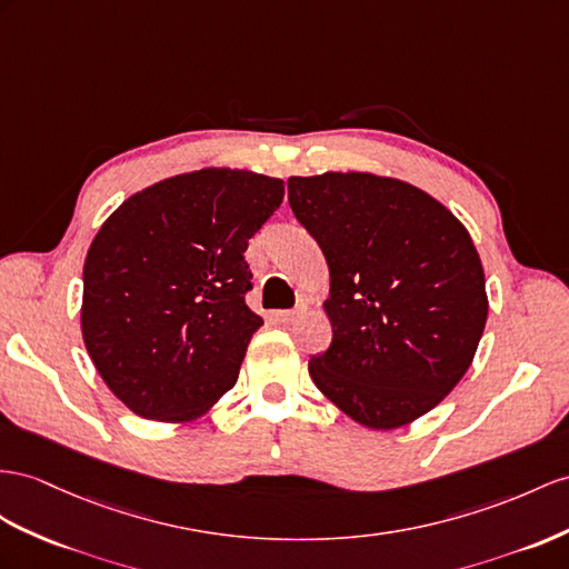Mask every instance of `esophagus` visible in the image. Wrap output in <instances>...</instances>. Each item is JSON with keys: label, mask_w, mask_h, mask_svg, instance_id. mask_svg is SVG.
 Segmentation results:
<instances>
[{"label": "esophagus", "mask_w": 569, "mask_h": 569, "mask_svg": "<svg viewBox=\"0 0 569 569\" xmlns=\"http://www.w3.org/2000/svg\"><path fill=\"white\" fill-rule=\"evenodd\" d=\"M302 312H305V308H296V310H281V312H276V319H279V322H283V325H290V322H296V319H298Z\"/></svg>", "instance_id": "obj_1"}]
</instances>
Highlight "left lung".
I'll list each match as a JSON object with an SVG mask.
<instances>
[{
	"mask_svg": "<svg viewBox=\"0 0 569 569\" xmlns=\"http://www.w3.org/2000/svg\"><path fill=\"white\" fill-rule=\"evenodd\" d=\"M288 201L329 267L333 333L312 382L370 430L413 423L459 385L483 337L469 230L423 189L372 172L290 178Z\"/></svg>",
	"mask_w": 569,
	"mask_h": 569,
	"instance_id": "obj_1",
	"label": "left lung"
}]
</instances>
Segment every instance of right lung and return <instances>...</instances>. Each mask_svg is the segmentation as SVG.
<instances>
[{
  "mask_svg": "<svg viewBox=\"0 0 569 569\" xmlns=\"http://www.w3.org/2000/svg\"><path fill=\"white\" fill-rule=\"evenodd\" d=\"M283 180L201 168L141 189L100 226L83 264L81 333L129 411L201 418L238 382L252 333L247 242L281 207Z\"/></svg>",
  "mask_w": 569,
  "mask_h": 569,
  "instance_id": "obj_1",
  "label": "right lung"
}]
</instances>
